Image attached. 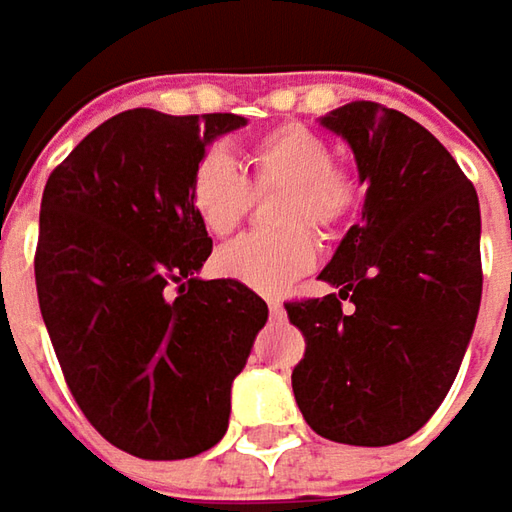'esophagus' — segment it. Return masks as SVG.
<instances>
[{"label": "esophagus", "mask_w": 512, "mask_h": 512, "mask_svg": "<svg viewBox=\"0 0 512 512\" xmlns=\"http://www.w3.org/2000/svg\"><path fill=\"white\" fill-rule=\"evenodd\" d=\"M269 318H272V321H284L286 310L281 301H269Z\"/></svg>", "instance_id": "obj_1"}]
</instances>
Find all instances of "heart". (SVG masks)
<instances>
[{
	"instance_id": "obj_1",
	"label": "heart",
	"mask_w": 512,
	"mask_h": 512,
	"mask_svg": "<svg viewBox=\"0 0 512 512\" xmlns=\"http://www.w3.org/2000/svg\"><path fill=\"white\" fill-rule=\"evenodd\" d=\"M246 170L223 150H208L191 176V205L199 223L223 237L249 211L252 188H284L278 226L281 234H243L217 252V272L263 295H281L304 278L318 260L316 237L301 226L333 231L359 205L356 179L333 165L330 141L301 124H284L260 136L246 153Z\"/></svg>"
}]
</instances>
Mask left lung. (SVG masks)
Segmentation results:
<instances>
[{
	"mask_svg": "<svg viewBox=\"0 0 512 512\" xmlns=\"http://www.w3.org/2000/svg\"><path fill=\"white\" fill-rule=\"evenodd\" d=\"M353 150L368 185L321 281L286 304L307 336L292 391L316 435L350 446L406 440L449 394L481 307V208L472 182L426 127L356 101L318 118ZM350 297L357 310L341 313Z\"/></svg>",
	"mask_w": 512,
	"mask_h": 512,
	"instance_id": "1",
	"label": "left lung"
}]
</instances>
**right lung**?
Returning <instances> with one entry per match:
<instances>
[{
  "instance_id": "right-lung-1",
  "label": "right lung",
  "mask_w": 512,
  "mask_h": 512,
  "mask_svg": "<svg viewBox=\"0 0 512 512\" xmlns=\"http://www.w3.org/2000/svg\"><path fill=\"white\" fill-rule=\"evenodd\" d=\"M246 124L231 112L127 109L43 191L34 275L51 345L86 420L144 461L223 440L231 382L269 318L249 286L199 278L211 237L191 176L211 141Z\"/></svg>"
}]
</instances>
